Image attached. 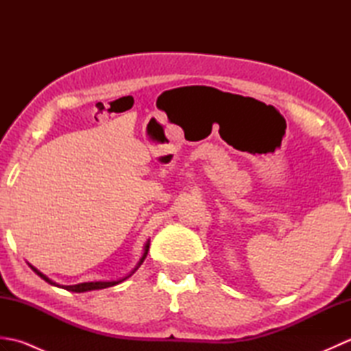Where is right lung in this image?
<instances>
[{"mask_svg": "<svg viewBox=\"0 0 351 351\" xmlns=\"http://www.w3.org/2000/svg\"><path fill=\"white\" fill-rule=\"evenodd\" d=\"M149 244H151V241H146V244H145V247H143V255H141V258H140V261L137 263V265L132 268V271L130 273V274H126V276H123V278H121V279H117V280H98V282H83V283H77V285H60V283H57V282H54V280H51L48 276H45L42 271H39L37 270L36 267H33L32 264H28L29 267H32V270L37 274V276H40V278L45 280V282H48V283H51V285H54V287H58V288H63V289H68V291H72V293H86V291H93V289H102V288H108V287H113V285H117V283H121V282H123V280H126L130 278V276H132L134 273L137 271V268L143 264V261L146 259V255H147V252H149Z\"/></svg>", "mask_w": 351, "mask_h": 351, "instance_id": "right-lung-1", "label": "right lung"}]
</instances>
